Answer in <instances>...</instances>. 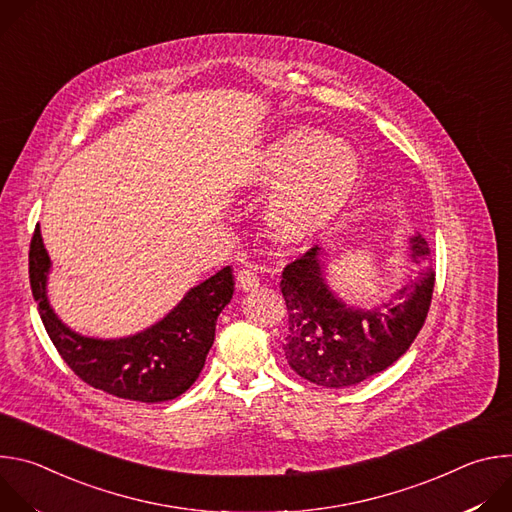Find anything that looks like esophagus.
<instances>
[{
    "mask_svg": "<svg viewBox=\"0 0 512 512\" xmlns=\"http://www.w3.org/2000/svg\"><path fill=\"white\" fill-rule=\"evenodd\" d=\"M237 285L239 289L243 291H249V289H255L259 287V273L253 265H243L239 271H237Z\"/></svg>",
    "mask_w": 512,
    "mask_h": 512,
    "instance_id": "34e87169",
    "label": "esophagus"
}]
</instances>
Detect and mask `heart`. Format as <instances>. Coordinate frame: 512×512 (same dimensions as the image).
Here are the masks:
<instances>
[{
    "label": "heart",
    "mask_w": 512,
    "mask_h": 512,
    "mask_svg": "<svg viewBox=\"0 0 512 512\" xmlns=\"http://www.w3.org/2000/svg\"><path fill=\"white\" fill-rule=\"evenodd\" d=\"M358 154L342 139L296 125L275 133L251 158L247 184L273 188L265 223L275 243L300 247L324 235L360 186Z\"/></svg>",
    "instance_id": "obj_1"
}]
</instances>
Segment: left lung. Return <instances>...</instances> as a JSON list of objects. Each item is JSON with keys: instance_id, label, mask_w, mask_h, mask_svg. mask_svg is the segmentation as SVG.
<instances>
[{"instance_id": "8db88e82", "label": "left lung", "mask_w": 512, "mask_h": 512, "mask_svg": "<svg viewBox=\"0 0 512 512\" xmlns=\"http://www.w3.org/2000/svg\"><path fill=\"white\" fill-rule=\"evenodd\" d=\"M409 257L421 267L419 277L373 310L350 308L334 294L320 247L285 265L281 294L289 334L283 350L289 367L314 385L344 389L399 360L427 318L435 281L431 251L421 235L409 239Z\"/></svg>"}]
</instances>
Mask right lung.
Listing matches in <instances>:
<instances>
[{"mask_svg": "<svg viewBox=\"0 0 512 512\" xmlns=\"http://www.w3.org/2000/svg\"><path fill=\"white\" fill-rule=\"evenodd\" d=\"M48 271L50 257L36 227L30 243V285L52 344L87 385L141 403L170 401L192 387L214 342L216 318L235 291L233 269L223 267L192 287L158 324L127 338L103 340L81 336L58 320L46 294Z\"/></svg>", "mask_w": 512, "mask_h": 512, "instance_id": "1", "label": "right lung"}]
</instances>
